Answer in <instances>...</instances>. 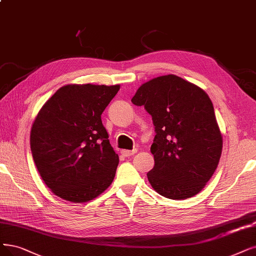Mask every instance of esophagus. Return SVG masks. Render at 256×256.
Wrapping results in <instances>:
<instances>
[{"instance_id": "esophagus-1", "label": "esophagus", "mask_w": 256, "mask_h": 256, "mask_svg": "<svg viewBox=\"0 0 256 256\" xmlns=\"http://www.w3.org/2000/svg\"><path fill=\"white\" fill-rule=\"evenodd\" d=\"M134 153H136V149H134V150H122V154L128 158V156H134Z\"/></svg>"}]
</instances>
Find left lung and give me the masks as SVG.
Listing matches in <instances>:
<instances>
[{"label":"left lung","instance_id":"1","mask_svg":"<svg viewBox=\"0 0 256 256\" xmlns=\"http://www.w3.org/2000/svg\"><path fill=\"white\" fill-rule=\"evenodd\" d=\"M151 116L154 167L148 180L160 196L185 200L198 194L216 171L222 138L208 94L169 74L142 84L131 100Z\"/></svg>","mask_w":256,"mask_h":256}]
</instances>
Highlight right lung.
<instances>
[{"instance_id": "obj_1", "label": "right lung", "mask_w": 256, "mask_h": 256, "mask_svg": "<svg viewBox=\"0 0 256 256\" xmlns=\"http://www.w3.org/2000/svg\"><path fill=\"white\" fill-rule=\"evenodd\" d=\"M120 85H67L40 110L30 148L40 176L58 198L94 200L112 182L118 156L100 116Z\"/></svg>"}]
</instances>
